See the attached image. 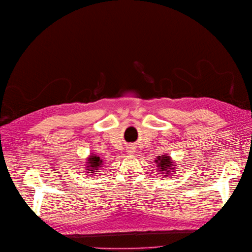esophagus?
<instances>
[{
    "label": "esophagus",
    "instance_id": "esophagus-1",
    "mask_svg": "<svg viewBox=\"0 0 252 252\" xmlns=\"http://www.w3.org/2000/svg\"><path fill=\"white\" fill-rule=\"evenodd\" d=\"M128 153H129V154H133L134 151H133V150H128Z\"/></svg>",
    "mask_w": 252,
    "mask_h": 252
}]
</instances>
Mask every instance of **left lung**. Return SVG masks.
<instances>
[{
    "mask_svg": "<svg viewBox=\"0 0 252 252\" xmlns=\"http://www.w3.org/2000/svg\"><path fill=\"white\" fill-rule=\"evenodd\" d=\"M155 162L157 163L158 171L162 172L163 174H165V176H167L169 173H172L174 171L175 165H174L173 161L171 160L170 156H167V155L159 156L155 160Z\"/></svg>",
    "mask_w": 252,
    "mask_h": 252,
    "instance_id": "left-lung-1",
    "label": "left lung"
}]
</instances>
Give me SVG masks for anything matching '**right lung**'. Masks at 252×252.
<instances>
[{
    "instance_id": "add662e5",
    "label": "right lung",
    "mask_w": 252,
    "mask_h": 252,
    "mask_svg": "<svg viewBox=\"0 0 252 252\" xmlns=\"http://www.w3.org/2000/svg\"><path fill=\"white\" fill-rule=\"evenodd\" d=\"M87 167H86V170L88 171L87 173H94L95 171H97L101 165H102V160L100 158L95 155V154H92L88 157L87 159Z\"/></svg>"
}]
</instances>
